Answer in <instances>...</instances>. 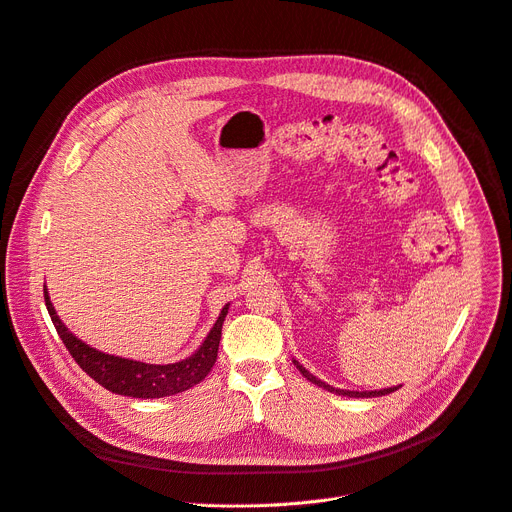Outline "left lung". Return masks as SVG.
Returning <instances> with one entry per match:
<instances>
[{
    "instance_id": "obj_1",
    "label": "left lung",
    "mask_w": 512,
    "mask_h": 512,
    "mask_svg": "<svg viewBox=\"0 0 512 512\" xmlns=\"http://www.w3.org/2000/svg\"><path fill=\"white\" fill-rule=\"evenodd\" d=\"M294 364H296V368L302 372V377L304 379H309L311 383H315V385H319V387H323V389H327V391H331V393H337V395H348V397H379V395H387V393H393V391H397L399 387H391V389H381V391H344V389H335V387H329L327 383H323V381H319L317 377H313V374L306 370L304 366H300L296 360H294Z\"/></svg>"
}]
</instances>
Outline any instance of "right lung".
<instances>
[{
    "label": "right lung",
    "mask_w": 512,
    "mask_h": 512,
    "mask_svg": "<svg viewBox=\"0 0 512 512\" xmlns=\"http://www.w3.org/2000/svg\"><path fill=\"white\" fill-rule=\"evenodd\" d=\"M45 304L51 315V321L61 337V342L65 344L67 352L72 354V358L78 362V366L88 374V377L94 379L98 385L109 389L111 393L140 397V399H158V397L183 393L193 385H197L199 381L206 379L218 358L222 325L228 313V304H226L216 325L208 333L206 342H203L201 348L187 360H181L175 364H146L138 360L102 354L86 346L82 339L72 335L61 323L49 300L47 288H45Z\"/></svg>",
    "instance_id": "right-lung-1"
}]
</instances>
